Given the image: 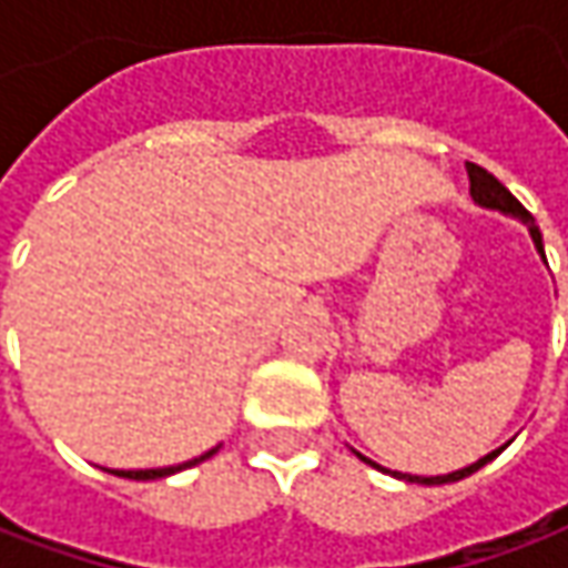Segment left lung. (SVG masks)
I'll return each instance as SVG.
<instances>
[{"instance_id":"8db88e82","label":"left lung","mask_w":568,"mask_h":568,"mask_svg":"<svg viewBox=\"0 0 568 568\" xmlns=\"http://www.w3.org/2000/svg\"><path fill=\"white\" fill-rule=\"evenodd\" d=\"M468 180H470V199L477 202L480 207H490V211H503V214H509L515 221H521L528 233H531V240H535V250L540 252V258H544V265H547V255H544V236H540V227L535 224V217H531V211L521 205L518 199H515L509 189L503 186L493 173H487L484 166L468 164ZM506 448V446H503ZM503 448H493L490 455H484V458H477L474 465L462 470H452V474H436V477H420V474H402V470H385L382 465H376L373 458H366L361 452H354L361 462H366L369 468L385 470V474H392V477H398V480H407V484H424V487H433V484H455V480H462V477H470L474 470H480L487 462H493Z\"/></svg>"}]
</instances>
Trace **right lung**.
Listing matches in <instances>:
<instances>
[{
  "label": "right lung",
  "instance_id": "right-lung-1",
  "mask_svg": "<svg viewBox=\"0 0 568 568\" xmlns=\"http://www.w3.org/2000/svg\"><path fill=\"white\" fill-rule=\"evenodd\" d=\"M221 446L207 448L205 455H199V458H192V462H183V465H173V468H144V470H110V474H116V477H129V480H158V477H170V474H176V470H186L192 465H199V462H205L211 458L214 452Z\"/></svg>",
  "mask_w": 568,
  "mask_h": 568
}]
</instances>
